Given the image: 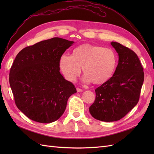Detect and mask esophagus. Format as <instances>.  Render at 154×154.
Wrapping results in <instances>:
<instances>
[{
  "label": "esophagus",
  "instance_id": "obj_1",
  "mask_svg": "<svg viewBox=\"0 0 154 154\" xmlns=\"http://www.w3.org/2000/svg\"><path fill=\"white\" fill-rule=\"evenodd\" d=\"M76 90H77V92H83V89H81V88H76Z\"/></svg>",
  "mask_w": 154,
  "mask_h": 154
}]
</instances>
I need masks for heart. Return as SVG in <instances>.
I'll return each instance as SVG.
<instances>
[{"label": "heart", "mask_w": 154, "mask_h": 154, "mask_svg": "<svg viewBox=\"0 0 154 154\" xmlns=\"http://www.w3.org/2000/svg\"><path fill=\"white\" fill-rule=\"evenodd\" d=\"M118 56L111 48L85 44L72 51L71 55H62L60 68L69 81H74L81 69L83 80L101 85L112 77L118 66Z\"/></svg>", "instance_id": "obj_1"}]
</instances>
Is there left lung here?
<instances>
[{
	"mask_svg": "<svg viewBox=\"0 0 154 154\" xmlns=\"http://www.w3.org/2000/svg\"><path fill=\"white\" fill-rule=\"evenodd\" d=\"M110 44L118 54V66L112 77L95 90L96 99L89 107L93 118L105 122L121 119L137 104L144 82L137 54L119 43Z\"/></svg>",
	"mask_w": 154,
	"mask_h": 154,
	"instance_id": "left-lung-1",
	"label": "left lung"
}]
</instances>
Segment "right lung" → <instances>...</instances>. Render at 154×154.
I'll list each match as a JSON object with an SVG mask.
<instances>
[{"label":"right lung","instance_id":"right-lung-1","mask_svg":"<svg viewBox=\"0 0 154 154\" xmlns=\"http://www.w3.org/2000/svg\"><path fill=\"white\" fill-rule=\"evenodd\" d=\"M74 43L55 37L26 47L17 55L10 84L18 109L30 119L55 122L65 112L69 97L76 92L60 72V58Z\"/></svg>","mask_w":154,"mask_h":154}]
</instances>
